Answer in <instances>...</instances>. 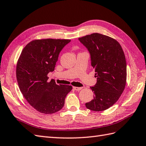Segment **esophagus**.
Returning a JSON list of instances; mask_svg holds the SVG:
<instances>
[{
    "instance_id": "esophagus-1",
    "label": "esophagus",
    "mask_w": 146,
    "mask_h": 146,
    "mask_svg": "<svg viewBox=\"0 0 146 146\" xmlns=\"http://www.w3.org/2000/svg\"><path fill=\"white\" fill-rule=\"evenodd\" d=\"M73 89L75 90H81L82 89V87H73Z\"/></svg>"
}]
</instances>
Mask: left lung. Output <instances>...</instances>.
I'll list each match as a JSON object with an SVG mask.
<instances>
[{"mask_svg": "<svg viewBox=\"0 0 146 146\" xmlns=\"http://www.w3.org/2000/svg\"><path fill=\"white\" fill-rule=\"evenodd\" d=\"M90 54L97 83L90 87L94 99L86 104L93 111H102L117 101L125 89L127 79L125 57L121 45L114 38L99 33L79 38Z\"/></svg>", "mask_w": 146, "mask_h": 146, "instance_id": "8db88e82", "label": "left lung"}]
</instances>
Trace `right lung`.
<instances>
[{"instance_id":"add662e5","label":"right lung","mask_w":146,"mask_h":146,"mask_svg":"<svg viewBox=\"0 0 146 146\" xmlns=\"http://www.w3.org/2000/svg\"><path fill=\"white\" fill-rule=\"evenodd\" d=\"M70 39L43 38L28 43L19 56L16 77L21 91L30 105L40 113L52 114L63 108L69 85L48 81V72L54 70L58 57Z\"/></svg>"}]
</instances>
